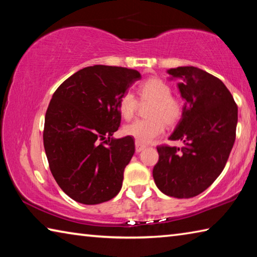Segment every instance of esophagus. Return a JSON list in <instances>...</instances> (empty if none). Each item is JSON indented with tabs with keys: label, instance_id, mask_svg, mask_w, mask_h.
I'll return each instance as SVG.
<instances>
[{
	"label": "esophagus",
	"instance_id": "obj_1",
	"mask_svg": "<svg viewBox=\"0 0 257 257\" xmlns=\"http://www.w3.org/2000/svg\"><path fill=\"white\" fill-rule=\"evenodd\" d=\"M135 146H136V152H137V153H139V152H142L146 147L145 145L139 144V143H136V144H135Z\"/></svg>",
	"mask_w": 257,
	"mask_h": 257
}]
</instances>
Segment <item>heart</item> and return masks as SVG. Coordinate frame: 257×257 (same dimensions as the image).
I'll list each match as a JSON object with an SVG mask.
<instances>
[{
  "mask_svg": "<svg viewBox=\"0 0 257 257\" xmlns=\"http://www.w3.org/2000/svg\"><path fill=\"white\" fill-rule=\"evenodd\" d=\"M171 87L160 78H150L139 86L138 95L142 103H151L146 120H137L125 125L123 133L139 144H149L164 132V124L175 125L184 114L185 103L179 96L171 94ZM118 111L125 120L136 114L138 99L132 92H124L116 102Z\"/></svg>",
  "mask_w": 257,
  "mask_h": 257,
  "instance_id": "heart-1",
  "label": "heart"
}]
</instances>
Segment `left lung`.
Here are the masks:
<instances>
[{
    "mask_svg": "<svg viewBox=\"0 0 257 257\" xmlns=\"http://www.w3.org/2000/svg\"><path fill=\"white\" fill-rule=\"evenodd\" d=\"M168 72L181 78L178 87L186 99L182 118L169 139L185 146L156 147L153 178L163 194L189 198L207 189L223 171L236 141L238 106L223 82L202 69L178 67Z\"/></svg>",
    "mask_w": 257,
    "mask_h": 257,
    "instance_id": "obj_1",
    "label": "left lung"
}]
</instances>
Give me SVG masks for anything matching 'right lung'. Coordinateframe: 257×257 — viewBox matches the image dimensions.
I'll list each match as a JSON object with an SVG mask.
<instances>
[{
    "mask_svg": "<svg viewBox=\"0 0 257 257\" xmlns=\"http://www.w3.org/2000/svg\"><path fill=\"white\" fill-rule=\"evenodd\" d=\"M141 73L93 66L70 76L55 90L45 114L43 141L60 188L87 205L118 195L135 153L134 138L113 139L121 114L116 102Z\"/></svg>",
    "mask_w": 257,
    "mask_h": 257,
    "instance_id": "right-lung-1",
    "label": "right lung"
}]
</instances>
